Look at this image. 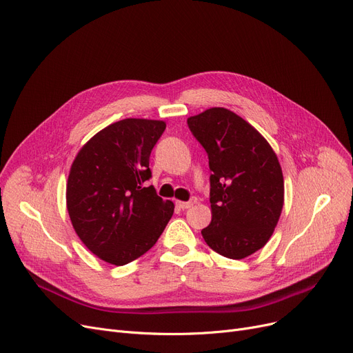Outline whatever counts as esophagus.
I'll list each match as a JSON object with an SVG mask.
<instances>
[{"label": "esophagus", "instance_id": "obj_1", "mask_svg": "<svg viewBox=\"0 0 353 353\" xmlns=\"http://www.w3.org/2000/svg\"><path fill=\"white\" fill-rule=\"evenodd\" d=\"M195 203H196V199H191L190 201H176V207H179L181 210H187L192 207Z\"/></svg>", "mask_w": 353, "mask_h": 353}]
</instances>
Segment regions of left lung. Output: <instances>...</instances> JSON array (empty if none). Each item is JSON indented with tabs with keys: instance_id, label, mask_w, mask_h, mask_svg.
<instances>
[{
	"instance_id": "8db88e82",
	"label": "left lung",
	"mask_w": 353,
	"mask_h": 353,
	"mask_svg": "<svg viewBox=\"0 0 353 353\" xmlns=\"http://www.w3.org/2000/svg\"><path fill=\"white\" fill-rule=\"evenodd\" d=\"M208 154L211 223L201 230L220 255L243 259L266 245L284 205V176L265 137L221 107L187 120Z\"/></svg>"
}]
</instances>
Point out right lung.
<instances>
[{
  "instance_id": "obj_1",
  "label": "right lung",
  "mask_w": 353,
  "mask_h": 353,
  "mask_svg": "<svg viewBox=\"0 0 353 353\" xmlns=\"http://www.w3.org/2000/svg\"><path fill=\"white\" fill-rule=\"evenodd\" d=\"M161 120L124 119L83 145L70 166L66 207L74 229L94 255L112 265L142 256L165 230L174 203L152 185L149 158L165 132Z\"/></svg>"
}]
</instances>
